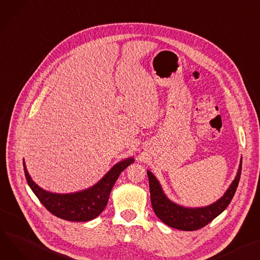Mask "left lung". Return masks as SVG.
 Returning <instances> with one entry per match:
<instances>
[{
	"label": "left lung",
	"instance_id": "obj_1",
	"mask_svg": "<svg viewBox=\"0 0 260 260\" xmlns=\"http://www.w3.org/2000/svg\"><path fill=\"white\" fill-rule=\"evenodd\" d=\"M241 163L243 159H240L235 179L220 199L211 205L196 208L185 207L170 201L164 193L158 179L152 172L147 170L150 202L155 215L167 226L182 231H194L205 227L226 209L233 199L240 179Z\"/></svg>",
	"mask_w": 260,
	"mask_h": 260
}]
</instances>
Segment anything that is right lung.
Returning <instances> with one entry per match:
<instances>
[{"mask_svg":"<svg viewBox=\"0 0 260 260\" xmlns=\"http://www.w3.org/2000/svg\"><path fill=\"white\" fill-rule=\"evenodd\" d=\"M133 157L115 164L95 185L71 193L50 192L34 182L24 163L27 183L33 193L52 214L70 221H89L96 218L108 205L110 193L118 177L134 163Z\"/></svg>","mask_w":260,"mask_h":260,"instance_id":"1","label":"right lung"}]
</instances>
